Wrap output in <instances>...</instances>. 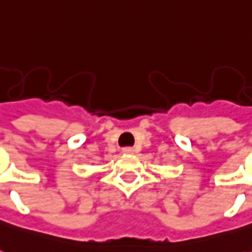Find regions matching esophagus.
<instances>
[{
	"label": "esophagus",
	"mask_w": 252,
	"mask_h": 252,
	"mask_svg": "<svg viewBox=\"0 0 252 252\" xmlns=\"http://www.w3.org/2000/svg\"><path fill=\"white\" fill-rule=\"evenodd\" d=\"M133 147H131V146H126V147H124V149H123V153H124V154H133Z\"/></svg>",
	"instance_id": "obj_1"
}]
</instances>
